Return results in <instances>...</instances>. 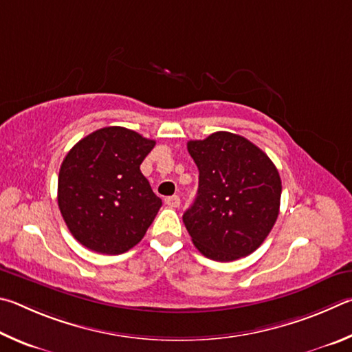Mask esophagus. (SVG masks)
<instances>
[{"mask_svg": "<svg viewBox=\"0 0 352 352\" xmlns=\"http://www.w3.org/2000/svg\"><path fill=\"white\" fill-rule=\"evenodd\" d=\"M165 204L171 208H176L181 204V198L179 196H168V198H165Z\"/></svg>", "mask_w": 352, "mask_h": 352, "instance_id": "esophagus-1", "label": "esophagus"}]
</instances>
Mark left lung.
Instances as JSON below:
<instances>
[{
    "label": "left lung",
    "instance_id": "obj_1",
    "mask_svg": "<svg viewBox=\"0 0 352 352\" xmlns=\"http://www.w3.org/2000/svg\"><path fill=\"white\" fill-rule=\"evenodd\" d=\"M187 150L199 170L198 195L182 217L193 244L214 261L250 255L278 218L276 166L250 140L227 131L190 140Z\"/></svg>",
    "mask_w": 352,
    "mask_h": 352
}]
</instances>
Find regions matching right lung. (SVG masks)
I'll return each mask as SVG.
<instances>
[{"instance_id": "obj_1", "label": "right lung", "mask_w": 352, "mask_h": 352, "mask_svg": "<svg viewBox=\"0 0 352 352\" xmlns=\"http://www.w3.org/2000/svg\"><path fill=\"white\" fill-rule=\"evenodd\" d=\"M156 142L123 126H107L74 145L58 175V208L86 249L119 255L138 244L162 201L140 164Z\"/></svg>"}]
</instances>
